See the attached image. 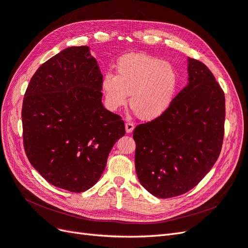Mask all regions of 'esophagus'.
<instances>
[{
    "label": "esophagus",
    "mask_w": 248,
    "mask_h": 248,
    "mask_svg": "<svg viewBox=\"0 0 248 248\" xmlns=\"http://www.w3.org/2000/svg\"><path fill=\"white\" fill-rule=\"evenodd\" d=\"M134 127H135V125H134V124L132 122H126L125 123V131H126V133H132L134 131Z\"/></svg>",
    "instance_id": "esophagus-1"
}]
</instances>
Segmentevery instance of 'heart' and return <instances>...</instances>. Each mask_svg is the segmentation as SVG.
Returning a JSON list of instances; mask_svg holds the SVG:
<instances>
[{
    "instance_id": "1",
    "label": "heart",
    "mask_w": 248,
    "mask_h": 248,
    "mask_svg": "<svg viewBox=\"0 0 248 248\" xmlns=\"http://www.w3.org/2000/svg\"><path fill=\"white\" fill-rule=\"evenodd\" d=\"M179 78L171 63L147 54H126L116 63V76L107 73L102 91L108 109L130 106L141 119L153 121L167 112L176 97Z\"/></svg>"
}]
</instances>
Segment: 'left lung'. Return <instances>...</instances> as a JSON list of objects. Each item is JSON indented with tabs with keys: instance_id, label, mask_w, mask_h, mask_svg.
<instances>
[{
	"instance_id": "1",
	"label": "left lung",
	"mask_w": 248,
	"mask_h": 248,
	"mask_svg": "<svg viewBox=\"0 0 248 248\" xmlns=\"http://www.w3.org/2000/svg\"><path fill=\"white\" fill-rule=\"evenodd\" d=\"M188 84L167 112L135 127V167L157 198L194 188L219 156L225 135V93L202 62L188 59Z\"/></svg>"
}]
</instances>
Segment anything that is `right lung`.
Listing matches in <instances>:
<instances>
[{"label": "right lung", "mask_w": 248, "mask_h": 248, "mask_svg": "<svg viewBox=\"0 0 248 248\" xmlns=\"http://www.w3.org/2000/svg\"><path fill=\"white\" fill-rule=\"evenodd\" d=\"M103 75L87 46L69 47L38 68L22 103L23 147L52 186L82 193L100 179L122 117L102 104Z\"/></svg>", "instance_id": "right-lung-1"}]
</instances>
